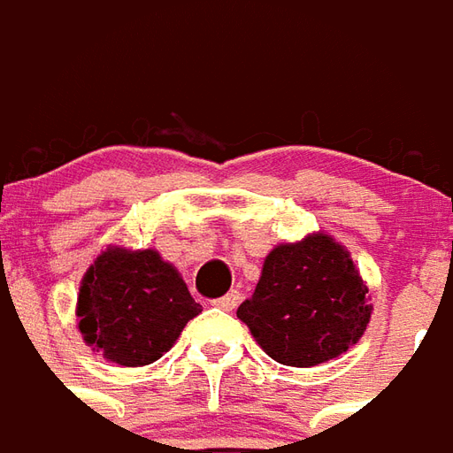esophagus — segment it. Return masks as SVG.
I'll return each mask as SVG.
<instances>
[{
	"instance_id": "34e87169",
	"label": "esophagus",
	"mask_w": 453,
	"mask_h": 453,
	"mask_svg": "<svg viewBox=\"0 0 453 453\" xmlns=\"http://www.w3.org/2000/svg\"><path fill=\"white\" fill-rule=\"evenodd\" d=\"M239 303H242V295H239V290H229L226 295H221L219 300H214V304L221 307V310H234Z\"/></svg>"
}]
</instances>
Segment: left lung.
Here are the masks:
<instances>
[{"instance_id":"left-lung-1","label":"left lung","mask_w":453,"mask_h":453,"mask_svg":"<svg viewBox=\"0 0 453 453\" xmlns=\"http://www.w3.org/2000/svg\"><path fill=\"white\" fill-rule=\"evenodd\" d=\"M361 273L329 234L275 246L261 280L236 317L273 361L295 368L332 361L364 336L371 322Z\"/></svg>"}]
</instances>
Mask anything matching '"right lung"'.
Here are the masks:
<instances>
[{
  "label": "right lung",
  "instance_id": "right-lung-1",
  "mask_svg": "<svg viewBox=\"0 0 453 453\" xmlns=\"http://www.w3.org/2000/svg\"><path fill=\"white\" fill-rule=\"evenodd\" d=\"M200 312L180 273L153 249L107 246L80 283L78 329L85 344L127 368L158 361Z\"/></svg>",
  "mask_w": 453,
  "mask_h": 453
}]
</instances>
